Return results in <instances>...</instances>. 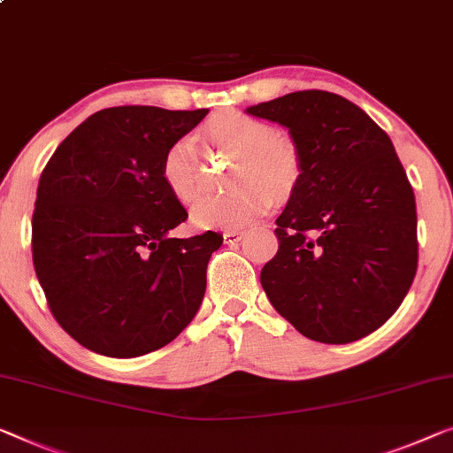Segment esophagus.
<instances>
[{"label": "esophagus", "instance_id": "esophagus-1", "mask_svg": "<svg viewBox=\"0 0 453 453\" xmlns=\"http://www.w3.org/2000/svg\"><path fill=\"white\" fill-rule=\"evenodd\" d=\"M244 235H246L244 229H226L224 240H226V244H238V242H242Z\"/></svg>", "mask_w": 453, "mask_h": 453}]
</instances>
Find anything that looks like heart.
<instances>
[{
	"mask_svg": "<svg viewBox=\"0 0 453 453\" xmlns=\"http://www.w3.org/2000/svg\"><path fill=\"white\" fill-rule=\"evenodd\" d=\"M199 134L207 144L234 154L229 180L242 188L201 199L191 211L195 226L240 227L265 211L270 197H291L303 171L301 150L291 136L238 110L215 113ZM160 177L183 203L197 197L203 174L193 138L180 136L168 144L160 160Z\"/></svg>",
	"mask_w": 453,
	"mask_h": 453,
	"instance_id": "1",
	"label": "heart"
}]
</instances>
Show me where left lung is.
<instances>
[{
  "mask_svg": "<svg viewBox=\"0 0 453 453\" xmlns=\"http://www.w3.org/2000/svg\"><path fill=\"white\" fill-rule=\"evenodd\" d=\"M288 127L301 179L260 282L296 332L349 343L401 307L419 260L415 193L388 134L352 101L309 89L248 107Z\"/></svg>",
  "mask_w": 453,
  "mask_h": 453,
  "instance_id": "obj_1",
  "label": "left lung"
}]
</instances>
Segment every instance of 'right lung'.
<instances>
[{
    "label": "right lung",
    "mask_w": 453,
    "mask_h": 453,
    "mask_svg": "<svg viewBox=\"0 0 453 453\" xmlns=\"http://www.w3.org/2000/svg\"><path fill=\"white\" fill-rule=\"evenodd\" d=\"M209 110H101L46 162L32 260L58 326L91 352L136 357L173 342L203 301L224 235L168 238L187 219L160 177L162 154Z\"/></svg>",
    "instance_id": "right-lung-1"
}]
</instances>
